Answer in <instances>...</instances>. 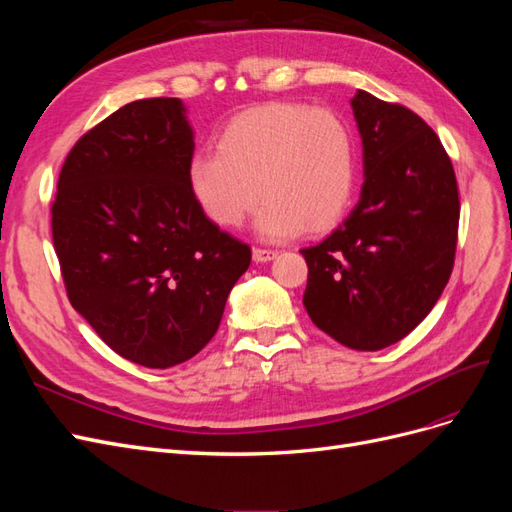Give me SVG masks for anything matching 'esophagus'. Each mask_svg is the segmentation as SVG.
<instances>
[{"mask_svg":"<svg viewBox=\"0 0 512 512\" xmlns=\"http://www.w3.org/2000/svg\"><path fill=\"white\" fill-rule=\"evenodd\" d=\"M277 256L275 250H269V247H254V260L256 262H269Z\"/></svg>","mask_w":512,"mask_h":512,"instance_id":"34e87169","label":"esophagus"}]
</instances>
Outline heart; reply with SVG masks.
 Listing matches in <instances>:
<instances>
[{
	"label": "heart",
	"instance_id": "1",
	"mask_svg": "<svg viewBox=\"0 0 512 512\" xmlns=\"http://www.w3.org/2000/svg\"><path fill=\"white\" fill-rule=\"evenodd\" d=\"M188 185L220 228H239L265 198L256 220L265 239L322 232L342 220L352 203L354 134L329 108L254 106L226 123L218 153H196L190 160Z\"/></svg>",
	"mask_w": 512,
	"mask_h": 512
}]
</instances>
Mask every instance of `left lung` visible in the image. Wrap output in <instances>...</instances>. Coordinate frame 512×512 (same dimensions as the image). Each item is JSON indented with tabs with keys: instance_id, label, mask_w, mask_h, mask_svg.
Here are the masks:
<instances>
[{
	"instance_id": "1",
	"label": "left lung",
	"mask_w": 512,
	"mask_h": 512,
	"mask_svg": "<svg viewBox=\"0 0 512 512\" xmlns=\"http://www.w3.org/2000/svg\"><path fill=\"white\" fill-rule=\"evenodd\" d=\"M363 138L359 205L318 245L303 247V305L352 350H380L421 322L451 277L459 192L438 134L410 108L367 91L352 98Z\"/></svg>"
}]
</instances>
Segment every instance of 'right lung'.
Wrapping results in <instances>:
<instances>
[{"label": "right lung", "mask_w": 512, "mask_h": 512, "mask_svg": "<svg viewBox=\"0 0 512 512\" xmlns=\"http://www.w3.org/2000/svg\"><path fill=\"white\" fill-rule=\"evenodd\" d=\"M192 156L179 98L130 102L76 141L51 207L72 307L108 348L151 369L211 342L252 260L250 245L198 207Z\"/></svg>", "instance_id": "add662e5"}]
</instances>
